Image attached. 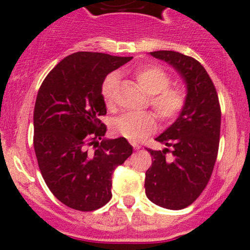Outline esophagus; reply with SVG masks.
I'll return each mask as SVG.
<instances>
[{"mask_svg":"<svg viewBox=\"0 0 250 250\" xmlns=\"http://www.w3.org/2000/svg\"><path fill=\"white\" fill-rule=\"evenodd\" d=\"M132 146H133V147H134V150H140V148H141V146L140 145H138V144L137 143H132Z\"/></svg>","mask_w":250,"mask_h":250,"instance_id":"esophagus-1","label":"esophagus"}]
</instances>
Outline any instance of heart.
I'll return each mask as SVG.
<instances>
[{"mask_svg": "<svg viewBox=\"0 0 250 250\" xmlns=\"http://www.w3.org/2000/svg\"><path fill=\"white\" fill-rule=\"evenodd\" d=\"M135 81L146 95L150 105L162 121H172L181 112L186 103V93L181 87H170V76L158 66H141L135 71ZM118 78L110 75L102 85V95L109 109L115 106ZM113 129L130 141H141L156 129L152 113H125L116 118Z\"/></svg>", "mask_w": 250, "mask_h": 250, "instance_id": "heart-1", "label": "heart"}]
</instances>
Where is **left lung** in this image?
<instances>
[{
  "label": "left lung",
  "mask_w": 250,
  "mask_h": 250,
  "mask_svg": "<svg viewBox=\"0 0 250 250\" xmlns=\"http://www.w3.org/2000/svg\"><path fill=\"white\" fill-rule=\"evenodd\" d=\"M169 64L186 85V103L175 122L156 140L163 150H150L152 165L145 173V193L167 209L186 208L202 193L218 156L221 111L206 69L193 58L174 50L150 53ZM170 152L172 157L168 159Z\"/></svg>",
  "instance_id": "obj_1"
}]
</instances>
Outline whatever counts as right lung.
<instances>
[{"mask_svg": "<svg viewBox=\"0 0 250 250\" xmlns=\"http://www.w3.org/2000/svg\"><path fill=\"white\" fill-rule=\"evenodd\" d=\"M132 57L77 52L44 78L34 110V147L50 192L81 211L102 208L112 197V173L132 155L125 138L102 139L106 113L102 85ZM102 140V142H99Z\"/></svg>", "mask_w": 250, "mask_h": 250, "instance_id": "add662e5", "label": "right lung"}]
</instances>
